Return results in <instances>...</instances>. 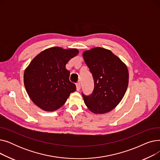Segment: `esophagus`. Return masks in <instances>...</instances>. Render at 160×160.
Segmentation results:
<instances>
[{"mask_svg": "<svg viewBox=\"0 0 160 160\" xmlns=\"http://www.w3.org/2000/svg\"><path fill=\"white\" fill-rule=\"evenodd\" d=\"M76 86H77V91H79L80 90V88H81V86L80 84V83H77V85H76Z\"/></svg>", "mask_w": 160, "mask_h": 160, "instance_id": "esophagus-1", "label": "esophagus"}]
</instances>
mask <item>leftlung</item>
<instances>
[{"label":"left lung","instance_id":"left-lung-1","mask_svg":"<svg viewBox=\"0 0 160 160\" xmlns=\"http://www.w3.org/2000/svg\"><path fill=\"white\" fill-rule=\"evenodd\" d=\"M82 56L95 83L91 95L82 94L84 103L95 114L112 111L120 103L128 86L127 65L111 50L102 47L85 50Z\"/></svg>","mask_w":160,"mask_h":160}]
</instances>
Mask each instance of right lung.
I'll return each mask as SVG.
<instances>
[{
    "label": "right lung",
    "instance_id": "add662e5",
    "mask_svg": "<svg viewBox=\"0 0 160 160\" xmlns=\"http://www.w3.org/2000/svg\"><path fill=\"white\" fill-rule=\"evenodd\" d=\"M78 53L77 48H48L38 54L24 70L25 89L32 101L41 110H58L76 91L65 65Z\"/></svg>",
    "mask_w": 160,
    "mask_h": 160
}]
</instances>
